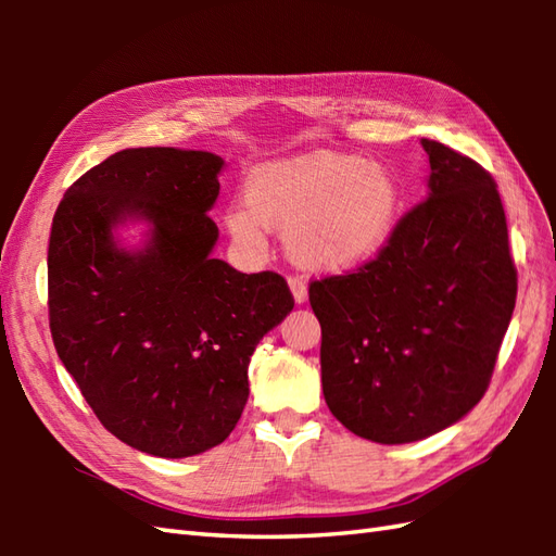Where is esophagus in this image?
<instances>
[{
	"label": "esophagus",
	"instance_id": "34e87169",
	"mask_svg": "<svg viewBox=\"0 0 556 556\" xmlns=\"http://www.w3.org/2000/svg\"><path fill=\"white\" fill-rule=\"evenodd\" d=\"M289 289L293 293V301H296L299 305L308 299V287H305V281L301 277H289Z\"/></svg>",
	"mask_w": 556,
	"mask_h": 556
}]
</instances>
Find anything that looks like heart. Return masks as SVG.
<instances>
[{
    "label": "heart",
    "instance_id": "obj_1",
    "mask_svg": "<svg viewBox=\"0 0 556 556\" xmlns=\"http://www.w3.org/2000/svg\"><path fill=\"white\" fill-rule=\"evenodd\" d=\"M245 207L224 212L231 239L251 253L267 248V227L285 231L293 263L315 271H346L392 241L401 186L382 162L339 152L275 160L251 169Z\"/></svg>",
    "mask_w": 556,
    "mask_h": 556
}]
</instances>
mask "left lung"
Returning a JSON list of instances; mask_svg holds the SVG:
<instances>
[{"instance_id": "left-lung-1", "label": "left lung", "mask_w": 556, "mask_h": 556, "mask_svg": "<svg viewBox=\"0 0 556 556\" xmlns=\"http://www.w3.org/2000/svg\"><path fill=\"white\" fill-rule=\"evenodd\" d=\"M428 198L380 255L311 285L323 394L353 434L408 444L458 422L488 392L516 305V267L492 176L422 138Z\"/></svg>"}]
</instances>
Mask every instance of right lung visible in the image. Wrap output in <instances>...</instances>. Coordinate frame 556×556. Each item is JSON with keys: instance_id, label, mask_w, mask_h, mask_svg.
Segmentation results:
<instances>
[{"instance_id": "add662e5", "label": "right lung", "mask_w": 556, "mask_h": 556, "mask_svg": "<svg viewBox=\"0 0 556 556\" xmlns=\"http://www.w3.org/2000/svg\"><path fill=\"white\" fill-rule=\"evenodd\" d=\"M222 167L205 150L128 148L83 174L52 219L54 349L104 428L152 456L227 440L255 346L293 308L277 271L212 257ZM134 220L147 239L126 249L115 229Z\"/></svg>"}]
</instances>
